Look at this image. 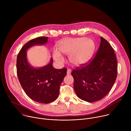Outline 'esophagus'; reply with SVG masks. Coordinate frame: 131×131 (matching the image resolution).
<instances>
[{
    "label": "esophagus",
    "mask_w": 131,
    "mask_h": 131,
    "mask_svg": "<svg viewBox=\"0 0 131 131\" xmlns=\"http://www.w3.org/2000/svg\"><path fill=\"white\" fill-rule=\"evenodd\" d=\"M71 70L70 69H69V68L67 69V74H70V73H71Z\"/></svg>",
    "instance_id": "obj_1"
}]
</instances>
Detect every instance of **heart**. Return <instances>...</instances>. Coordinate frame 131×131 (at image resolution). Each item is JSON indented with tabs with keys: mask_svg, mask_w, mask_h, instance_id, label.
Instances as JSON below:
<instances>
[{
	"mask_svg": "<svg viewBox=\"0 0 131 131\" xmlns=\"http://www.w3.org/2000/svg\"><path fill=\"white\" fill-rule=\"evenodd\" d=\"M58 48L62 53L69 55V61L73 65L79 66L91 60L95 51V45L92 39L85 37L66 38L58 43ZM53 56L58 63H64V58L58 49L53 50Z\"/></svg>",
	"mask_w": 131,
	"mask_h": 131,
	"instance_id": "1",
	"label": "heart"
}]
</instances>
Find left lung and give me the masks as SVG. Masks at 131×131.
I'll list each match as a JSON object with an SVG mask.
<instances>
[{
    "label": "left lung",
    "mask_w": 131,
    "mask_h": 131,
    "mask_svg": "<svg viewBox=\"0 0 131 131\" xmlns=\"http://www.w3.org/2000/svg\"><path fill=\"white\" fill-rule=\"evenodd\" d=\"M94 58L73 69V88L77 96L88 102L103 99L114 84L117 77V61L114 50L102 37Z\"/></svg>",
    "instance_id": "1"
}]
</instances>
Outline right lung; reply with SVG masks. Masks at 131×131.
<instances>
[{"instance_id": "right-lung-1", "label": "right lung", "mask_w": 131, "mask_h": 131, "mask_svg": "<svg viewBox=\"0 0 131 131\" xmlns=\"http://www.w3.org/2000/svg\"><path fill=\"white\" fill-rule=\"evenodd\" d=\"M48 37H38L27 42L18 53L16 72L19 82L26 95L31 100L42 104L54 101L59 95L60 85L67 74V68L55 69L52 59L47 65L40 68L31 67L26 58V50L36 45H44Z\"/></svg>"}]
</instances>
